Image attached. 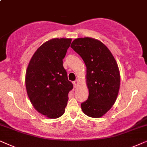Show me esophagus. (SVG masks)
Listing matches in <instances>:
<instances>
[{
  "label": "esophagus",
  "mask_w": 147,
  "mask_h": 147,
  "mask_svg": "<svg viewBox=\"0 0 147 147\" xmlns=\"http://www.w3.org/2000/svg\"><path fill=\"white\" fill-rule=\"evenodd\" d=\"M79 80H76V81H73V84H74V86H75V87H77V86L79 85Z\"/></svg>",
  "instance_id": "obj_1"
}]
</instances>
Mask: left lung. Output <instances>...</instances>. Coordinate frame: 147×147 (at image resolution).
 Returning a JSON list of instances; mask_svg holds the SVG:
<instances>
[{"instance_id": "1", "label": "left lung", "mask_w": 147, "mask_h": 147, "mask_svg": "<svg viewBox=\"0 0 147 147\" xmlns=\"http://www.w3.org/2000/svg\"><path fill=\"white\" fill-rule=\"evenodd\" d=\"M70 47L83 58L87 67L89 97L81 103L82 111L91 118H101L118 97L120 86L118 64L107 47L95 38H77Z\"/></svg>"}]
</instances>
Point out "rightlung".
Returning <instances> with one entry per match:
<instances>
[{"label": "right lung", "mask_w": 147, "mask_h": 147, "mask_svg": "<svg viewBox=\"0 0 147 147\" xmlns=\"http://www.w3.org/2000/svg\"><path fill=\"white\" fill-rule=\"evenodd\" d=\"M71 38H53L40 46L31 57L25 87L31 104L41 114L56 119L64 114L68 93L73 88L63 67Z\"/></svg>", "instance_id": "1"}]
</instances>
